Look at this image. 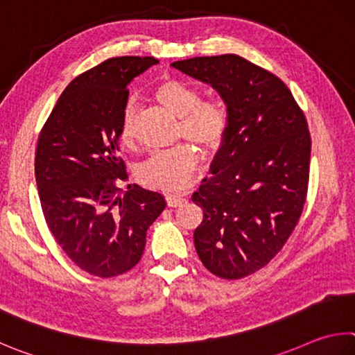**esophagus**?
<instances>
[{
    "label": "esophagus",
    "mask_w": 355,
    "mask_h": 355,
    "mask_svg": "<svg viewBox=\"0 0 355 355\" xmlns=\"http://www.w3.org/2000/svg\"><path fill=\"white\" fill-rule=\"evenodd\" d=\"M166 202L169 206H182L186 202V198L183 196H178V194H167Z\"/></svg>",
    "instance_id": "esophagus-1"
}]
</instances>
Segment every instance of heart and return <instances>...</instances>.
Instances as JSON below:
<instances>
[{
    "label": "heart",
    "mask_w": 355,
    "mask_h": 355,
    "mask_svg": "<svg viewBox=\"0 0 355 355\" xmlns=\"http://www.w3.org/2000/svg\"><path fill=\"white\" fill-rule=\"evenodd\" d=\"M161 105L180 118L178 133L197 143L205 150H216L223 144L230 128V112L225 102L216 98L200 99L191 83L166 79L153 89ZM121 143L135 144V108L127 105L121 121ZM198 163L194 147L180 143L166 150H157L139 167L141 183L158 189H182L189 183Z\"/></svg>",
    "instance_id": "heart-1"
}]
</instances>
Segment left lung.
<instances>
[{"label": "left lung", "instance_id": "1", "mask_svg": "<svg viewBox=\"0 0 355 355\" xmlns=\"http://www.w3.org/2000/svg\"><path fill=\"white\" fill-rule=\"evenodd\" d=\"M211 85L230 112V128L192 202L203 266L223 279L257 272L284 247L306 203L311 133L279 77L236 54L172 63Z\"/></svg>", "mask_w": 355, "mask_h": 355}]
</instances>
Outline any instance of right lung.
Returning a JSON list of instances; mask_svg holds the SVG:
<instances>
[{"mask_svg":"<svg viewBox=\"0 0 355 355\" xmlns=\"http://www.w3.org/2000/svg\"><path fill=\"white\" fill-rule=\"evenodd\" d=\"M153 57H113L69 83L44 122L35 150V182L44 220L77 267L113 278L139 262L146 233L164 197L128 184L119 157L127 85Z\"/></svg>","mask_w":355,"mask_h":355,"instance_id":"right-lung-1","label":"right lung"}]
</instances>
